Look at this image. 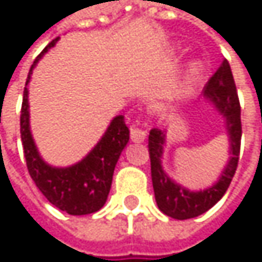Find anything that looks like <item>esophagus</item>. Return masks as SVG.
I'll list each match as a JSON object with an SVG mask.
<instances>
[{"label": "esophagus", "mask_w": 262, "mask_h": 262, "mask_svg": "<svg viewBox=\"0 0 262 262\" xmlns=\"http://www.w3.org/2000/svg\"><path fill=\"white\" fill-rule=\"evenodd\" d=\"M147 136V130L141 129L138 126H132L130 127V138L133 142H142Z\"/></svg>", "instance_id": "esophagus-1"}]
</instances>
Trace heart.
<instances>
[{"instance_id": "1", "label": "heart", "mask_w": 262, "mask_h": 262, "mask_svg": "<svg viewBox=\"0 0 262 262\" xmlns=\"http://www.w3.org/2000/svg\"><path fill=\"white\" fill-rule=\"evenodd\" d=\"M200 73H202L200 63H192L189 67V71H188V80H189V83H192L194 80H197V77L200 76Z\"/></svg>"}]
</instances>
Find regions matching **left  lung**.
<instances>
[{
	"label": "left lung",
	"mask_w": 262,
	"mask_h": 262,
	"mask_svg": "<svg viewBox=\"0 0 262 262\" xmlns=\"http://www.w3.org/2000/svg\"><path fill=\"white\" fill-rule=\"evenodd\" d=\"M203 95L215 106V109L226 120V130L229 135V161L222 176L211 188L203 191H189L179 183L171 181L162 168L161 158L165 144L167 132L161 129H151L148 135V153L151 164V182L155 189V199L158 208L168 217L186 220L194 219L208 209H211L228 191L231 181L235 174L238 159H239V144H241V107L236 94L235 81L225 59L215 74L209 79L203 88Z\"/></svg>",
	"instance_id": "left-lung-1"
}]
</instances>
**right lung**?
<instances>
[{
    "label": "right lung",
    "instance_id": "obj_1",
    "mask_svg": "<svg viewBox=\"0 0 262 262\" xmlns=\"http://www.w3.org/2000/svg\"><path fill=\"white\" fill-rule=\"evenodd\" d=\"M57 40L59 37L53 39L36 57L30 68L26 84H28L31 71L39 59L48 51V48L54 47ZM21 139L28 173L47 200L71 215H86L101 209L107 200L115 165L123 148L129 142V129L124 123V117L118 115L112 120L107 130L86 158L71 167H51L40 158L33 141L30 132L28 89L24 88L21 107Z\"/></svg>",
    "mask_w": 262,
    "mask_h": 262
}]
</instances>
